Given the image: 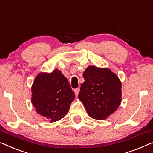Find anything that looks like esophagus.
I'll use <instances>...</instances> for the list:
<instances>
[{
	"instance_id": "esophagus-1",
	"label": "esophagus",
	"mask_w": 153,
	"mask_h": 153,
	"mask_svg": "<svg viewBox=\"0 0 153 153\" xmlns=\"http://www.w3.org/2000/svg\"><path fill=\"white\" fill-rule=\"evenodd\" d=\"M79 91H80V89H79V88H75V89H74L75 94H76V96H77V95H78Z\"/></svg>"
}]
</instances>
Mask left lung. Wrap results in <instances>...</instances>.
<instances>
[{
  "instance_id": "1",
  "label": "left lung",
  "mask_w": 153,
  "mask_h": 153,
  "mask_svg": "<svg viewBox=\"0 0 153 153\" xmlns=\"http://www.w3.org/2000/svg\"><path fill=\"white\" fill-rule=\"evenodd\" d=\"M78 97L88 115L102 120L117 110L121 103L122 84L118 77L108 69L90 66L83 73Z\"/></svg>"
}]
</instances>
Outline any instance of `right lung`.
Instances as JSON below:
<instances>
[{
	"instance_id": "right-lung-1",
	"label": "right lung",
	"mask_w": 153,
	"mask_h": 153,
	"mask_svg": "<svg viewBox=\"0 0 153 153\" xmlns=\"http://www.w3.org/2000/svg\"><path fill=\"white\" fill-rule=\"evenodd\" d=\"M31 102L36 112L50 122L63 118L75 99L74 92L60 71L42 73L36 77L31 87Z\"/></svg>"
}]
</instances>
